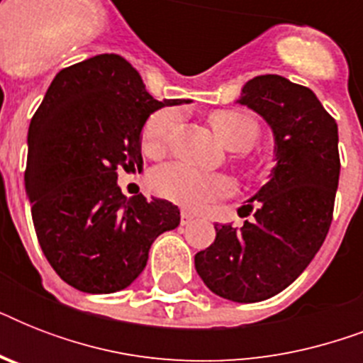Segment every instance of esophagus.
I'll list each match as a JSON object with an SVG mask.
<instances>
[{"label":"esophagus","instance_id":"obj_1","mask_svg":"<svg viewBox=\"0 0 363 363\" xmlns=\"http://www.w3.org/2000/svg\"><path fill=\"white\" fill-rule=\"evenodd\" d=\"M181 222H182V226H188L190 222H194V215H190L188 211H182V213H181Z\"/></svg>","mask_w":363,"mask_h":363}]
</instances>
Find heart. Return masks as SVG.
<instances>
[{
    "label": "heart",
    "mask_w": 363,
    "mask_h": 363,
    "mask_svg": "<svg viewBox=\"0 0 363 363\" xmlns=\"http://www.w3.org/2000/svg\"><path fill=\"white\" fill-rule=\"evenodd\" d=\"M179 118L181 113L177 109L156 111L143 128V150L147 154L162 152ZM211 125L222 145L230 150H247L256 143L259 133L258 122L242 111H220L211 116ZM152 186L162 198L186 209H201L203 205L228 198L233 192V182L228 177L203 173L182 162L158 167L152 173Z\"/></svg>",
    "instance_id": "heart-1"
}]
</instances>
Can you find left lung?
<instances>
[{
  "mask_svg": "<svg viewBox=\"0 0 363 363\" xmlns=\"http://www.w3.org/2000/svg\"><path fill=\"white\" fill-rule=\"evenodd\" d=\"M238 104L271 128L275 167L239 207L250 220L215 224V242L194 262L211 292L254 303L290 286L326 239L341 169L339 135L315 92L281 75L245 82Z\"/></svg>",
  "mask_w": 363,
  "mask_h": 363,
  "instance_id": "8db88e82",
  "label": "left lung"
}]
</instances>
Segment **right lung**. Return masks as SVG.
Returning <instances> with one entry per match:
<instances>
[{"instance_id": "obj_1", "label": "right lung", "mask_w": 363, "mask_h": 363, "mask_svg": "<svg viewBox=\"0 0 363 363\" xmlns=\"http://www.w3.org/2000/svg\"><path fill=\"white\" fill-rule=\"evenodd\" d=\"M190 99L158 101L118 54H98L54 77L28 130L26 194L37 239L60 279L88 294L124 290L154 239L175 230L167 199L125 198L118 169H143L148 116Z\"/></svg>"}]
</instances>
